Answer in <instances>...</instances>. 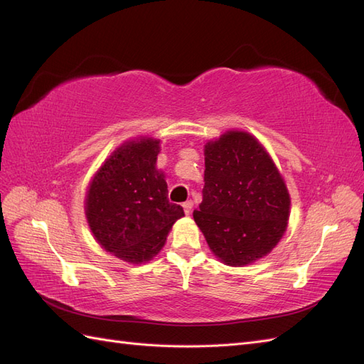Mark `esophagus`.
<instances>
[{"mask_svg":"<svg viewBox=\"0 0 364 364\" xmlns=\"http://www.w3.org/2000/svg\"><path fill=\"white\" fill-rule=\"evenodd\" d=\"M193 200H186L182 206H183V211H185V214H190L191 213V209H193Z\"/></svg>","mask_w":364,"mask_h":364,"instance_id":"1","label":"esophagus"}]
</instances>
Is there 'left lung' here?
I'll return each instance as SVG.
<instances>
[{"instance_id": "left-lung-1", "label": "left lung", "mask_w": 364, "mask_h": 364, "mask_svg": "<svg viewBox=\"0 0 364 364\" xmlns=\"http://www.w3.org/2000/svg\"><path fill=\"white\" fill-rule=\"evenodd\" d=\"M202 194L194 222L228 266L267 255L287 229V186L266 149L247 132L229 130L205 146Z\"/></svg>"}]
</instances>
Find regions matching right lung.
I'll return each mask as SVG.
<instances>
[{
	"label": "right lung",
	"instance_id": "right-lung-1",
	"mask_svg": "<svg viewBox=\"0 0 364 364\" xmlns=\"http://www.w3.org/2000/svg\"><path fill=\"white\" fill-rule=\"evenodd\" d=\"M159 141L124 142L97 171L85 213L92 234L112 255L139 264L162 249L171 226L183 217L168 200L164 173L156 170Z\"/></svg>",
	"mask_w": 364,
	"mask_h": 364
}]
</instances>
